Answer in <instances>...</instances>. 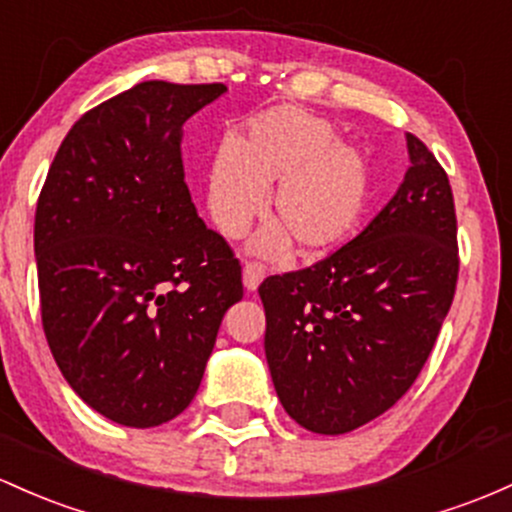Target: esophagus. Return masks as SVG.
Masks as SVG:
<instances>
[{
	"label": "esophagus",
	"mask_w": 512,
	"mask_h": 512,
	"mask_svg": "<svg viewBox=\"0 0 512 512\" xmlns=\"http://www.w3.org/2000/svg\"><path fill=\"white\" fill-rule=\"evenodd\" d=\"M262 279H265V267L257 265V262H247L243 269V282L247 286V291H255Z\"/></svg>",
	"instance_id": "obj_1"
}]
</instances>
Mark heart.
Masks as SVG:
<instances>
[{
    "label": "heart",
    "mask_w": 512,
    "mask_h": 512,
    "mask_svg": "<svg viewBox=\"0 0 512 512\" xmlns=\"http://www.w3.org/2000/svg\"><path fill=\"white\" fill-rule=\"evenodd\" d=\"M272 216L257 247L282 252L296 243L303 257L323 255L355 233L369 199V167L357 150L338 143L333 128L311 114L282 109L265 114L238 143L218 150L209 177L211 216L228 238L243 235L265 209Z\"/></svg>",
    "instance_id": "1"
}]
</instances>
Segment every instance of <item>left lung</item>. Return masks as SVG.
I'll return each instance as SVG.
<instances>
[{
	"label": "left lung",
	"instance_id": "8db88e82",
	"mask_svg": "<svg viewBox=\"0 0 512 512\" xmlns=\"http://www.w3.org/2000/svg\"><path fill=\"white\" fill-rule=\"evenodd\" d=\"M408 153L401 189L357 238L260 284L274 389L284 411L320 435H342L389 411L418 379L452 306V187L413 133Z\"/></svg>",
	"mask_w": 512,
	"mask_h": 512
}]
</instances>
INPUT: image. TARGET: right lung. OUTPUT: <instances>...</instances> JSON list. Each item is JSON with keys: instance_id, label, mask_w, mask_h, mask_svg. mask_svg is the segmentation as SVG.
<instances>
[{"instance_id": "add662e5", "label": "right lung", "mask_w": 512, "mask_h": 512, "mask_svg": "<svg viewBox=\"0 0 512 512\" xmlns=\"http://www.w3.org/2000/svg\"><path fill=\"white\" fill-rule=\"evenodd\" d=\"M226 84L140 82L94 106L36 206L41 320L67 384L128 428L192 403L223 313L243 299L233 247L196 216L182 126Z\"/></svg>"}]
</instances>
